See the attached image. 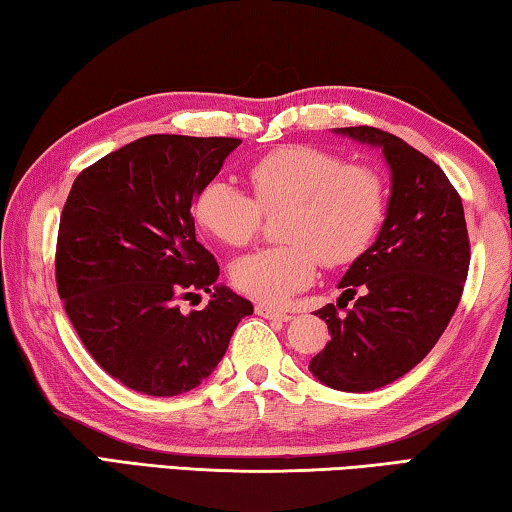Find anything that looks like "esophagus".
<instances>
[{"label":"esophagus","mask_w":512,"mask_h":512,"mask_svg":"<svg viewBox=\"0 0 512 512\" xmlns=\"http://www.w3.org/2000/svg\"><path fill=\"white\" fill-rule=\"evenodd\" d=\"M256 313L261 315V317H267V320H281V322L292 320V315L283 313V311H276V308H270V306H265V304H258L256 306Z\"/></svg>","instance_id":"1"}]
</instances>
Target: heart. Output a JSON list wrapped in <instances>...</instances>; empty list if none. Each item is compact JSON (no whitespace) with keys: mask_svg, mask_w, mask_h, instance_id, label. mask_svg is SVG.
Segmentation results:
<instances>
[{"mask_svg":"<svg viewBox=\"0 0 512 512\" xmlns=\"http://www.w3.org/2000/svg\"><path fill=\"white\" fill-rule=\"evenodd\" d=\"M251 195L208 181L195 220L226 247H245L265 215L286 211L283 245L256 249L231 267L233 286L261 304L281 306L315 279L317 265L342 267L363 256L388 213V186L370 165L313 145L274 149L247 167Z\"/></svg>","mask_w":512,"mask_h":512,"instance_id":"1","label":"heart"}]
</instances>
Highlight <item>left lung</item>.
<instances>
[{"instance_id": "1", "label": "left lung", "mask_w": 512, "mask_h": 512, "mask_svg": "<svg viewBox=\"0 0 512 512\" xmlns=\"http://www.w3.org/2000/svg\"><path fill=\"white\" fill-rule=\"evenodd\" d=\"M338 131L383 149L392 192L379 238L342 276L338 306L315 313L331 340L308 370L329 388L370 392L413 370L445 333L465 288L469 236L463 199L429 156L376 127Z\"/></svg>"}]
</instances>
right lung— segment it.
Returning a JSON list of instances; mask_svg holds the SVG:
<instances>
[{"label": "right lung", "mask_w": 512, "mask_h": 512, "mask_svg": "<svg viewBox=\"0 0 512 512\" xmlns=\"http://www.w3.org/2000/svg\"><path fill=\"white\" fill-rule=\"evenodd\" d=\"M238 138L154 133L86 167L56 240V288L83 347L127 388L188 392L226 354L249 299L217 286L220 265L195 236L192 204ZM211 291L188 316L181 298Z\"/></svg>", "instance_id": "obj_1"}]
</instances>
